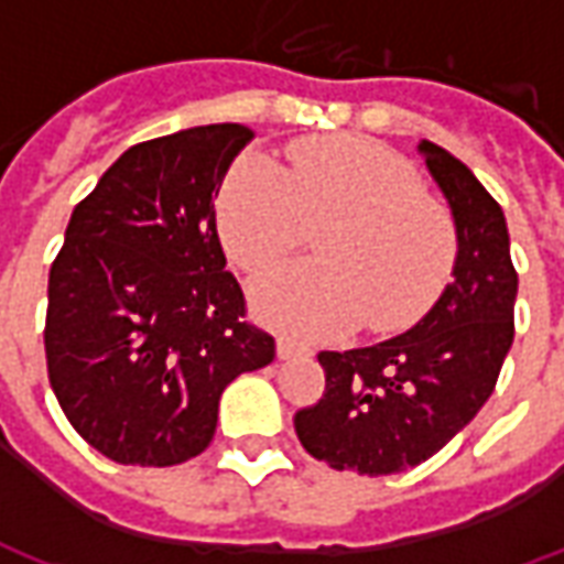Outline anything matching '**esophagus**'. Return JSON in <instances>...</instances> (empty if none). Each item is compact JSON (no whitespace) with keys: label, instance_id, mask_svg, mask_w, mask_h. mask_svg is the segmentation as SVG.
<instances>
[{"label":"esophagus","instance_id":"34e87169","mask_svg":"<svg viewBox=\"0 0 564 564\" xmlns=\"http://www.w3.org/2000/svg\"><path fill=\"white\" fill-rule=\"evenodd\" d=\"M311 354V350H307L305 344H299V341H293V338H278V356H281V359H293V356H307Z\"/></svg>","mask_w":564,"mask_h":564}]
</instances>
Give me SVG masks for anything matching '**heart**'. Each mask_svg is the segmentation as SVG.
Here are the masks:
<instances>
[{"label": "heart", "instance_id": "b5f03b06", "mask_svg": "<svg viewBox=\"0 0 564 564\" xmlns=\"http://www.w3.org/2000/svg\"><path fill=\"white\" fill-rule=\"evenodd\" d=\"M317 235L319 262H295L259 278L257 314L299 338L356 329H408L444 293L456 265V223L399 153L356 135L305 139L286 165L259 153L235 162L217 198V226L238 269H271Z\"/></svg>", "mask_w": 564, "mask_h": 564}]
</instances>
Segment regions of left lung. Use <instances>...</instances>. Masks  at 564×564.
Listing matches in <instances>:
<instances>
[{"label": "left lung", "mask_w": 564, "mask_h": 564, "mask_svg": "<svg viewBox=\"0 0 564 564\" xmlns=\"http://www.w3.org/2000/svg\"><path fill=\"white\" fill-rule=\"evenodd\" d=\"M420 153L456 220L453 283L411 332L317 356L326 390L293 423L335 471L380 477L435 456L492 395L513 344L517 269L501 205L453 153L432 141Z\"/></svg>", "instance_id": "left-lung-1"}]
</instances>
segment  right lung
<instances>
[{"mask_svg":"<svg viewBox=\"0 0 564 564\" xmlns=\"http://www.w3.org/2000/svg\"><path fill=\"white\" fill-rule=\"evenodd\" d=\"M250 139L214 123L132 144L72 210L47 281V378L72 429L120 465L198 456L223 390L274 359L214 220Z\"/></svg>","mask_w":564,"mask_h":564,"instance_id":"add662e5","label":"right lung"}]
</instances>
